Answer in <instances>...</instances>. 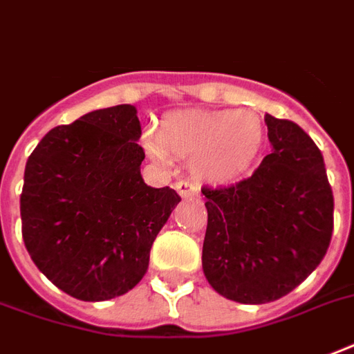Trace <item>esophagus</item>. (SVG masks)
Returning <instances> with one entry per match:
<instances>
[{"label": "esophagus", "instance_id": "34e87169", "mask_svg": "<svg viewBox=\"0 0 354 354\" xmlns=\"http://www.w3.org/2000/svg\"><path fill=\"white\" fill-rule=\"evenodd\" d=\"M176 191L182 198H194V196H198V189H196V185L187 182V180H180V182H176Z\"/></svg>", "mask_w": 354, "mask_h": 354}]
</instances>
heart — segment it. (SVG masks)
Instances as JSON below:
<instances>
[{
  "label": "heart",
  "mask_w": 354,
  "mask_h": 354,
  "mask_svg": "<svg viewBox=\"0 0 354 354\" xmlns=\"http://www.w3.org/2000/svg\"><path fill=\"white\" fill-rule=\"evenodd\" d=\"M145 145L158 163L169 156L191 161L196 178L209 183L241 180L263 147V121L253 110H191L167 113Z\"/></svg>",
  "instance_id": "heart-1"
}]
</instances>
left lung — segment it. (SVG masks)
<instances>
[{"instance_id":"obj_1","label":"left lung","mask_w":354,"mask_h":354,"mask_svg":"<svg viewBox=\"0 0 354 354\" xmlns=\"http://www.w3.org/2000/svg\"><path fill=\"white\" fill-rule=\"evenodd\" d=\"M272 154L239 183L202 187L207 207L202 266L221 296L270 303L301 285L327 253L335 198L324 156L288 119L266 113Z\"/></svg>"}]
</instances>
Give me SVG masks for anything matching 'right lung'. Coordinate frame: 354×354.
Returning a JSON list of instances; mask_svg holds the SVG:
<instances>
[{"label":"right lung","instance_id":"1","mask_svg":"<svg viewBox=\"0 0 354 354\" xmlns=\"http://www.w3.org/2000/svg\"><path fill=\"white\" fill-rule=\"evenodd\" d=\"M130 104L49 130L27 160L19 198L32 263L69 296L106 301L132 290L180 202L141 178V124Z\"/></svg>","mask_w":354,"mask_h":354}]
</instances>
